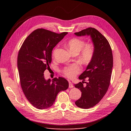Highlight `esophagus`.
Wrapping results in <instances>:
<instances>
[{"mask_svg": "<svg viewBox=\"0 0 131 131\" xmlns=\"http://www.w3.org/2000/svg\"><path fill=\"white\" fill-rule=\"evenodd\" d=\"M73 87H74V86H73V85L72 82H69V88H73Z\"/></svg>", "mask_w": 131, "mask_h": 131, "instance_id": "34e87169", "label": "esophagus"}]
</instances>
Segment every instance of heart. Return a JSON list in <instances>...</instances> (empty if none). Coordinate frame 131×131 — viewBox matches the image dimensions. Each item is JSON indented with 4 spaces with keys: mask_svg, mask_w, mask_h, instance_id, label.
I'll use <instances>...</instances> for the list:
<instances>
[{
    "mask_svg": "<svg viewBox=\"0 0 131 131\" xmlns=\"http://www.w3.org/2000/svg\"><path fill=\"white\" fill-rule=\"evenodd\" d=\"M84 45V42L82 40L78 38H73L68 41L67 46L72 53H78L81 51V59L85 63H88L93 57L94 47L91 44ZM56 50H54V52ZM80 71V67L79 65L78 64H73L66 67L64 70V73L67 77L73 78L75 76V75L79 73Z\"/></svg>",
    "mask_w": 131,
    "mask_h": 131,
    "instance_id": "heart-1",
    "label": "heart"
}]
</instances>
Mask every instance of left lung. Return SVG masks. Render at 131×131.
<instances>
[{
    "label": "left lung",
    "instance_id": "8db88e82",
    "mask_svg": "<svg viewBox=\"0 0 131 131\" xmlns=\"http://www.w3.org/2000/svg\"><path fill=\"white\" fill-rule=\"evenodd\" d=\"M74 34L78 37L90 36L94 46L93 57L79 77L83 81L87 78L88 82L82 81L74 84L82 92L75 105L82 109H88L98 104L108 90L113 66L112 50L106 38L94 28L89 27ZM84 83L85 86L83 85Z\"/></svg>",
    "mask_w": 131,
    "mask_h": 131
}]
</instances>
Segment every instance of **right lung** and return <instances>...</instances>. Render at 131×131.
<instances>
[{
    "mask_svg": "<svg viewBox=\"0 0 131 131\" xmlns=\"http://www.w3.org/2000/svg\"><path fill=\"white\" fill-rule=\"evenodd\" d=\"M67 33L37 29L26 38L18 52L17 68L20 85L26 99L39 109L51 107L58 93L68 88V81L63 78L51 81L44 77V72L50 67L53 48Z\"/></svg>",
    "mask_w": 131,
    "mask_h": 131,
    "instance_id": "obj_1",
    "label": "right lung"
}]
</instances>
